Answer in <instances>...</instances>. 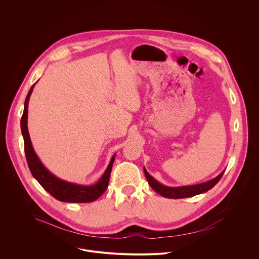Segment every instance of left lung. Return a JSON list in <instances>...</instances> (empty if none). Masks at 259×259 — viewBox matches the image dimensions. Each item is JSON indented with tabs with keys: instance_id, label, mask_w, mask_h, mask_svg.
<instances>
[{
	"instance_id": "1",
	"label": "left lung",
	"mask_w": 259,
	"mask_h": 259,
	"mask_svg": "<svg viewBox=\"0 0 259 259\" xmlns=\"http://www.w3.org/2000/svg\"><path fill=\"white\" fill-rule=\"evenodd\" d=\"M144 171V175L149 181V184L151 186V188L158 193L159 195H161L162 197L165 198H169V199H181V198H189V197H194L196 195H200L203 193H206L207 191L211 190L215 184L220 180V178L223 177L225 171L221 172L218 176H216L215 178L206 181L204 183H199V184H195V186H187V187H178V188H170V187H166L161 184L160 182H158L153 176H151L145 170V168L143 169Z\"/></svg>"
}]
</instances>
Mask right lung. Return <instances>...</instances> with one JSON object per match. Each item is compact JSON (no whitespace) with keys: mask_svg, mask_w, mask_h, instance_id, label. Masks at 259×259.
Instances as JSON below:
<instances>
[{"mask_svg":"<svg viewBox=\"0 0 259 259\" xmlns=\"http://www.w3.org/2000/svg\"><path fill=\"white\" fill-rule=\"evenodd\" d=\"M33 86L34 85L31 86L25 98L24 109L20 121L21 133L24 140L25 158L32 176L38 180V182L51 196H53L58 201L67 203H88L95 201L105 192L108 186L110 172H112V167L116 156H113L112 160L109 162V165L107 166L101 178L95 184H92V186H80V184L71 183L59 179L51 172H49L42 164L38 156L35 155L27 130V107L29 96L32 92Z\"/></svg>","mask_w":259,"mask_h":259,"instance_id":"1","label":"right lung"}]
</instances>
